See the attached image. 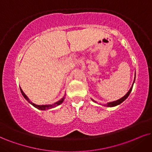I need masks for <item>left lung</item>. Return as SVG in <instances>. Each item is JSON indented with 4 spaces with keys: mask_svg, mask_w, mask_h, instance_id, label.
Returning <instances> with one entry per match:
<instances>
[{
    "mask_svg": "<svg viewBox=\"0 0 152 152\" xmlns=\"http://www.w3.org/2000/svg\"><path fill=\"white\" fill-rule=\"evenodd\" d=\"M134 79H135V78H134ZM133 84H134V82H133ZM133 84H132V87H131V88H130V90L128 91V92L126 94H125L124 96L122 97L121 99H118V100L115 101V102L108 103V104L105 105V106H108V107H113V106H117V105H119L120 104H121V103L123 102H124V101L125 100V99H126L127 98H128L129 95H130V92H131V91H132V87H133ZM93 101H94V100H93Z\"/></svg>",
    "mask_w": 152,
    "mask_h": 152,
    "instance_id": "8db88e82",
    "label": "left lung"
}]
</instances>
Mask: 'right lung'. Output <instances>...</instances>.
<instances>
[{"label": "right lung", "mask_w": 152, "mask_h": 152, "mask_svg": "<svg viewBox=\"0 0 152 152\" xmlns=\"http://www.w3.org/2000/svg\"><path fill=\"white\" fill-rule=\"evenodd\" d=\"M20 91H21V93H22V96H24V98L26 100H27L28 102L30 103V104H31V105H32V106H34L35 108H38V109H39V110H44L50 109V108H52L56 107V106H58V105L61 104L63 102V101H64V99H65L64 97H63V99H61V100L58 101V102H57L56 103H55V104H52V105H37V104H34V103H32V102H31L30 100H29V98H28V97H27V96H26L25 94H24V93L23 92V91L22 90L21 88H20Z\"/></svg>", "instance_id": "add662e5"}]
</instances>
